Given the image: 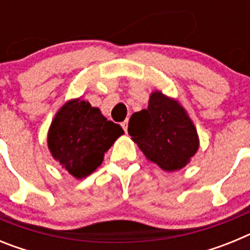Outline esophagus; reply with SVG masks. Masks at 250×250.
Here are the masks:
<instances>
[{
  "label": "esophagus",
  "mask_w": 250,
  "mask_h": 250,
  "mask_svg": "<svg viewBox=\"0 0 250 250\" xmlns=\"http://www.w3.org/2000/svg\"><path fill=\"white\" fill-rule=\"evenodd\" d=\"M127 125H129V120H125L124 123H121V126H123V129L125 131H127Z\"/></svg>",
  "instance_id": "1"
}]
</instances>
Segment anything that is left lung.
<instances>
[{
  "label": "left lung",
  "mask_w": 250,
  "mask_h": 250,
  "mask_svg": "<svg viewBox=\"0 0 250 250\" xmlns=\"http://www.w3.org/2000/svg\"><path fill=\"white\" fill-rule=\"evenodd\" d=\"M129 135L145 158L167 173L187 167L199 149V136L187 110L176 99L155 90L147 109L134 112Z\"/></svg>",
  "instance_id": "1"
}]
</instances>
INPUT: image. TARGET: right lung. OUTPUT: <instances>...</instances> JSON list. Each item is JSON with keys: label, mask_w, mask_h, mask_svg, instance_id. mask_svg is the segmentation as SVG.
Wrapping results in <instances>:
<instances>
[{"label": "right lung", "mask_w": 250, "mask_h": 250, "mask_svg": "<svg viewBox=\"0 0 250 250\" xmlns=\"http://www.w3.org/2000/svg\"><path fill=\"white\" fill-rule=\"evenodd\" d=\"M124 134L99 107L83 98L66 101L54 116L47 132L51 155L70 175L83 179L104 161L105 152Z\"/></svg>", "instance_id": "obj_1"}]
</instances>
